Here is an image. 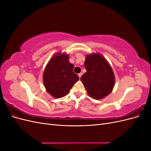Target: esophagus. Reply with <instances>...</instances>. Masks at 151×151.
<instances>
[{"label": "esophagus", "instance_id": "obj_1", "mask_svg": "<svg viewBox=\"0 0 151 151\" xmlns=\"http://www.w3.org/2000/svg\"><path fill=\"white\" fill-rule=\"evenodd\" d=\"M82 75H83V73H79V74H78V76H79V78H81V77L82 76Z\"/></svg>", "mask_w": 151, "mask_h": 151}]
</instances>
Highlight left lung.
I'll return each instance as SVG.
<instances>
[{"label":"left lung","instance_id":"left-lung-1","mask_svg":"<svg viewBox=\"0 0 151 151\" xmlns=\"http://www.w3.org/2000/svg\"><path fill=\"white\" fill-rule=\"evenodd\" d=\"M84 67L87 72L81 80L88 94L96 99L106 97L115 85V76L108 62L101 55L93 53L86 57Z\"/></svg>","mask_w":151,"mask_h":151}]
</instances>
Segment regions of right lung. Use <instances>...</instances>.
Instances as JSON below:
<instances>
[{"label": "right lung", "mask_w": 151, "mask_h": 151, "mask_svg": "<svg viewBox=\"0 0 151 151\" xmlns=\"http://www.w3.org/2000/svg\"><path fill=\"white\" fill-rule=\"evenodd\" d=\"M65 53H58L53 57L43 73V83L47 92L53 97L60 98L69 92L79 76L73 72L74 65L68 61Z\"/></svg>", "instance_id": "add662e5"}]
</instances>
